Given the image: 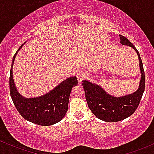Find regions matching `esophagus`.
<instances>
[{
  "mask_svg": "<svg viewBox=\"0 0 154 154\" xmlns=\"http://www.w3.org/2000/svg\"><path fill=\"white\" fill-rule=\"evenodd\" d=\"M86 75V73L84 71H83V70H80V71L77 72L76 76L78 79V82H79V84H81V83L82 82V81L85 79Z\"/></svg>",
  "mask_w": 154,
  "mask_h": 154,
  "instance_id": "obj_1",
  "label": "esophagus"
}]
</instances>
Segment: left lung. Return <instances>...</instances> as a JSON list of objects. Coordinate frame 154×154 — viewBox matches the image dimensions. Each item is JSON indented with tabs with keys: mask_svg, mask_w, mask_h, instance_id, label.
<instances>
[{
	"mask_svg": "<svg viewBox=\"0 0 154 154\" xmlns=\"http://www.w3.org/2000/svg\"><path fill=\"white\" fill-rule=\"evenodd\" d=\"M121 44L132 47L137 52L140 62L141 79L139 88L131 94L120 97L110 95L101 86L86 80L82 85L85 91L88 106L97 118L106 122H116L128 118L135 111L145 91V72L139 52L127 38L119 35Z\"/></svg>",
	"mask_w": 154,
	"mask_h": 154,
	"instance_id": "8db88e82",
	"label": "left lung"
}]
</instances>
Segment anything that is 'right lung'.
I'll use <instances>...</instances> for the list:
<instances>
[{"label": "right lung", "instance_id": "add662e5", "mask_svg": "<svg viewBox=\"0 0 154 154\" xmlns=\"http://www.w3.org/2000/svg\"><path fill=\"white\" fill-rule=\"evenodd\" d=\"M22 45L14 56L10 70L9 89L12 101L20 114L26 120L41 126L52 125L60 122L68 111L70 92L72 88L78 84V80L75 76L68 78L49 93L38 97H22L17 91L12 72L14 61Z\"/></svg>", "mask_w": 154, "mask_h": 154}]
</instances>
